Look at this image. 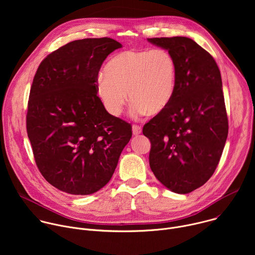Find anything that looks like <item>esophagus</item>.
Instances as JSON below:
<instances>
[{
    "instance_id": "1",
    "label": "esophagus",
    "mask_w": 255,
    "mask_h": 255,
    "mask_svg": "<svg viewBox=\"0 0 255 255\" xmlns=\"http://www.w3.org/2000/svg\"><path fill=\"white\" fill-rule=\"evenodd\" d=\"M132 132H133V135H138L142 132V128L141 126L139 125H133L132 126Z\"/></svg>"
}]
</instances>
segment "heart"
<instances>
[{
    "label": "heart",
    "instance_id": "b5f03b06",
    "mask_svg": "<svg viewBox=\"0 0 255 255\" xmlns=\"http://www.w3.org/2000/svg\"><path fill=\"white\" fill-rule=\"evenodd\" d=\"M176 85V62L164 48L126 50L110 59L97 81V95L106 111L118 117L128 97L131 114L157 115L170 103ZM128 96H127V93Z\"/></svg>",
    "mask_w": 255,
    "mask_h": 255
}]
</instances>
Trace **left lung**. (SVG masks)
<instances>
[{"label":"left lung","instance_id":"8db88e82","mask_svg":"<svg viewBox=\"0 0 255 255\" xmlns=\"http://www.w3.org/2000/svg\"><path fill=\"white\" fill-rule=\"evenodd\" d=\"M176 62L173 97L143 127L151 143L149 165L160 183L176 194L206 184L220 161L228 118L219 67L213 56L188 37L148 38Z\"/></svg>","mask_w":255,"mask_h":255}]
</instances>
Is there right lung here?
Returning <instances> with one entry per match:
<instances>
[{
    "mask_svg": "<svg viewBox=\"0 0 255 255\" xmlns=\"http://www.w3.org/2000/svg\"><path fill=\"white\" fill-rule=\"evenodd\" d=\"M118 41L86 38L47 55L33 79L26 116L36 165L50 185L91 195L111 179L132 127L109 114L97 95L102 63Z\"/></svg>",
    "mask_w": 255,
    "mask_h": 255,
    "instance_id": "add662e5",
    "label": "right lung"
}]
</instances>
